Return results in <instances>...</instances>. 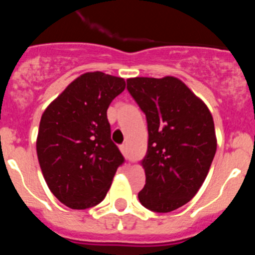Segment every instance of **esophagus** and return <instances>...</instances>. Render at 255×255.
<instances>
[{
	"label": "esophagus",
	"instance_id": "esophagus-1",
	"mask_svg": "<svg viewBox=\"0 0 255 255\" xmlns=\"http://www.w3.org/2000/svg\"><path fill=\"white\" fill-rule=\"evenodd\" d=\"M120 150H121V153H123L124 155H128V145H126V144H123V145H121L120 147Z\"/></svg>",
	"mask_w": 255,
	"mask_h": 255
}]
</instances>
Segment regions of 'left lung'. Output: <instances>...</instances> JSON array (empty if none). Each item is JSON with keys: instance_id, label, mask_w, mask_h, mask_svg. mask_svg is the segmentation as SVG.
<instances>
[{"instance_id": "8db88e82", "label": "left lung", "mask_w": 255, "mask_h": 255, "mask_svg": "<svg viewBox=\"0 0 255 255\" xmlns=\"http://www.w3.org/2000/svg\"><path fill=\"white\" fill-rule=\"evenodd\" d=\"M126 82L148 124V150L141 161L145 185L139 200L153 212L175 211L197 194L208 175L217 149L213 117L180 79Z\"/></svg>"}]
</instances>
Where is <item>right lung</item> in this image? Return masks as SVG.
Here are the masks:
<instances>
[{
    "instance_id": "right-lung-1",
    "label": "right lung",
    "mask_w": 255,
    "mask_h": 255,
    "mask_svg": "<svg viewBox=\"0 0 255 255\" xmlns=\"http://www.w3.org/2000/svg\"><path fill=\"white\" fill-rule=\"evenodd\" d=\"M124 89L123 78L85 73L42 115L37 138L40 170L52 194L69 208L101 203L124 163L107 120L108 106Z\"/></svg>"
}]
</instances>
